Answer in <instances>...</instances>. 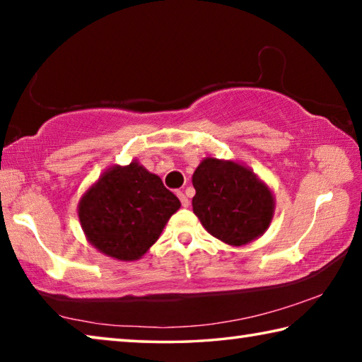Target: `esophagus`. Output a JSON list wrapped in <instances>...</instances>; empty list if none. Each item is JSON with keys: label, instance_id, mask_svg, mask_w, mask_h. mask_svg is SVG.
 Masks as SVG:
<instances>
[{"label": "esophagus", "instance_id": "1", "mask_svg": "<svg viewBox=\"0 0 362 362\" xmlns=\"http://www.w3.org/2000/svg\"><path fill=\"white\" fill-rule=\"evenodd\" d=\"M177 196H179V199H180V203H182L183 207H188V206H189V201H188L185 193H183V192H177Z\"/></svg>", "mask_w": 362, "mask_h": 362}]
</instances>
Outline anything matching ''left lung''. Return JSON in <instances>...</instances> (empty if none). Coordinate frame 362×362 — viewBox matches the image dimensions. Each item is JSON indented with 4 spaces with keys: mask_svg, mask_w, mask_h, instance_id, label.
Wrapping results in <instances>:
<instances>
[{
    "mask_svg": "<svg viewBox=\"0 0 362 362\" xmlns=\"http://www.w3.org/2000/svg\"><path fill=\"white\" fill-rule=\"evenodd\" d=\"M193 212L212 236L243 246L263 235L273 217V194L247 168L206 158L193 174Z\"/></svg>",
    "mask_w": 362,
    "mask_h": 362,
    "instance_id": "obj_1",
    "label": "left lung"
}]
</instances>
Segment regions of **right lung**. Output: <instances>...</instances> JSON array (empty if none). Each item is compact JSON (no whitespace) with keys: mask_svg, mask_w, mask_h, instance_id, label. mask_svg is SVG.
Here are the masks:
<instances>
[{"mask_svg":"<svg viewBox=\"0 0 362 362\" xmlns=\"http://www.w3.org/2000/svg\"><path fill=\"white\" fill-rule=\"evenodd\" d=\"M180 201L139 163L115 166L88 189L79 222L90 244L118 260H137L161 235Z\"/></svg>","mask_w":362,"mask_h":362,"instance_id":"1","label":"right lung"}]
</instances>
